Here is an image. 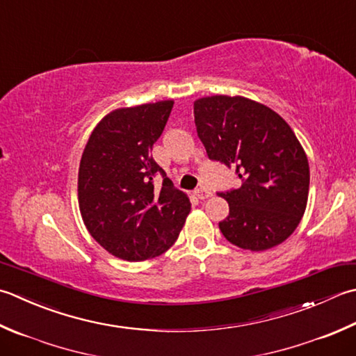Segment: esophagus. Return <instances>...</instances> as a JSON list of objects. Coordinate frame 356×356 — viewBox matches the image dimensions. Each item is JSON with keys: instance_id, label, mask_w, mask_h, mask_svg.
I'll use <instances>...</instances> for the list:
<instances>
[{"instance_id": "1", "label": "esophagus", "mask_w": 356, "mask_h": 356, "mask_svg": "<svg viewBox=\"0 0 356 356\" xmlns=\"http://www.w3.org/2000/svg\"><path fill=\"white\" fill-rule=\"evenodd\" d=\"M194 194H196L197 199H200V200H205L208 197H211V191L207 190V188H197V190L194 191Z\"/></svg>"}]
</instances>
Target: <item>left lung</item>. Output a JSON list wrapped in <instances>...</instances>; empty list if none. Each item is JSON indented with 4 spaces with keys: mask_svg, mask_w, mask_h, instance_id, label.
<instances>
[{
    "mask_svg": "<svg viewBox=\"0 0 356 356\" xmlns=\"http://www.w3.org/2000/svg\"><path fill=\"white\" fill-rule=\"evenodd\" d=\"M197 136L211 160L236 166L238 190L219 193L229 214L219 222L233 245L266 252L290 238L309 199L310 170L293 129L273 109L241 95L194 102Z\"/></svg>",
    "mask_w": 356,
    "mask_h": 356,
    "instance_id": "obj_1",
    "label": "left lung"
}]
</instances>
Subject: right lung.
Segmentation results:
<instances>
[{
	"label": "right lung",
	"mask_w": 356,
	"mask_h": 356,
	"mask_svg": "<svg viewBox=\"0 0 356 356\" xmlns=\"http://www.w3.org/2000/svg\"><path fill=\"white\" fill-rule=\"evenodd\" d=\"M172 100L118 108L94 128L79 168V207L90 236L129 262L151 259L177 241L191 204L151 156ZM162 173L164 182L154 185Z\"/></svg>",
	"instance_id": "right-lung-1"
}]
</instances>
